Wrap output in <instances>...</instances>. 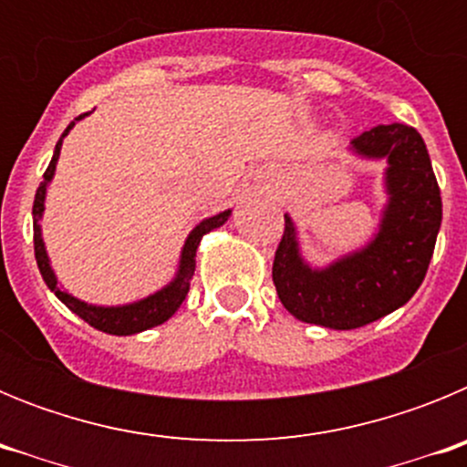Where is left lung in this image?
Returning <instances> with one entry per match:
<instances>
[{"label": "left lung", "mask_w": 467, "mask_h": 467, "mask_svg": "<svg viewBox=\"0 0 467 467\" xmlns=\"http://www.w3.org/2000/svg\"><path fill=\"white\" fill-rule=\"evenodd\" d=\"M350 151L386 161L388 203L365 247L325 269L304 262L290 214L274 259L283 306L301 323L356 329L404 306L423 283L442 224V196L419 130L404 123L377 126L350 140Z\"/></svg>", "instance_id": "left-lung-1"}]
</instances>
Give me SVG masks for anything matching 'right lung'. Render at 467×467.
<instances>
[{"label": "right lung", "mask_w": 467, "mask_h": 467, "mask_svg": "<svg viewBox=\"0 0 467 467\" xmlns=\"http://www.w3.org/2000/svg\"><path fill=\"white\" fill-rule=\"evenodd\" d=\"M84 117H88V114H81V117H77L67 128H65V133L60 135V140H57L56 144L51 163H48L47 172H44V182H41L39 189H36L35 205H32V217H35V257H36V266H39L41 271V278H44V283L48 285V290H51L57 299L63 301L69 311L77 313L81 320H86L90 327L100 329V332L117 334V337H128V334H138V332H144V329L156 327V325L161 323H166L168 317H171L177 308L182 306V301L187 299L189 283H192L193 271H196L198 243H201V238H203L208 231L224 224V222L229 220L231 210H224V213L208 217V220H203L201 224L193 226L192 234H189L187 241H184L175 278H172L166 287H161L159 292H154V295L144 296V299L140 301H133V304H123V306H95V304H86V301L72 296L67 290H63V287L57 285L56 274H53L51 269V262H48L47 245H44V238H41L39 220H41V214H44L47 189L48 184H51L53 175H56V163H57V156H60V147H63L65 135L72 130L74 123L81 121Z\"/></svg>", "instance_id": "obj_1"}]
</instances>
